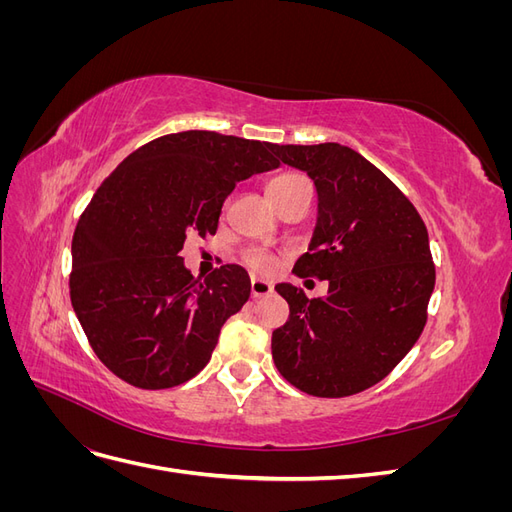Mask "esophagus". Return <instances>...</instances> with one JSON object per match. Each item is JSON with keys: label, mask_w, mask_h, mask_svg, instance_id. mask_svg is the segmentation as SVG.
I'll return each instance as SVG.
<instances>
[{"label": "esophagus", "mask_w": 512, "mask_h": 512, "mask_svg": "<svg viewBox=\"0 0 512 512\" xmlns=\"http://www.w3.org/2000/svg\"><path fill=\"white\" fill-rule=\"evenodd\" d=\"M273 292V286L265 280H252V297L254 299H260V297H269V294Z\"/></svg>", "instance_id": "obj_1"}]
</instances>
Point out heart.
Masks as SVG:
<instances>
[{
	"label": "heart",
	"mask_w": 512,
	"mask_h": 512,
	"mask_svg": "<svg viewBox=\"0 0 512 512\" xmlns=\"http://www.w3.org/2000/svg\"><path fill=\"white\" fill-rule=\"evenodd\" d=\"M305 181H307V177L301 175V173H282V175H277L269 181L267 194L275 203L277 198H282L286 192H290L292 188H297L299 183H305ZM243 262L256 273H269L275 267V256L265 252V250H247L243 254Z\"/></svg>",
	"instance_id": "heart-1"
}]
</instances>
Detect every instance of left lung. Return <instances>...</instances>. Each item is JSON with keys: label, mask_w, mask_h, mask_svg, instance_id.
<instances>
[{"label": "left lung", "mask_w": 512, "mask_h": 512, "mask_svg": "<svg viewBox=\"0 0 512 512\" xmlns=\"http://www.w3.org/2000/svg\"><path fill=\"white\" fill-rule=\"evenodd\" d=\"M314 179L318 224L297 277L329 280L327 297L275 290L290 316L271 337L273 361L299 391L348 397L378 384L421 337L436 284L427 226L380 168L337 143L271 145Z\"/></svg>", "instance_id": "left-lung-1"}]
</instances>
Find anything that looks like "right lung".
I'll list each match as a JSON object with an SVG mask.
<instances>
[{
    "mask_svg": "<svg viewBox=\"0 0 512 512\" xmlns=\"http://www.w3.org/2000/svg\"><path fill=\"white\" fill-rule=\"evenodd\" d=\"M271 143L207 130L156 138L108 175L72 237L70 299L98 359L138 389L194 378L222 324L250 299V275L224 265L200 282L179 252L215 235L235 185L277 168Z\"/></svg>",
    "mask_w": 512,
    "mask_h": 512,
    "instance_id": "1",
    "label": "right lung"
}]
</instances>
